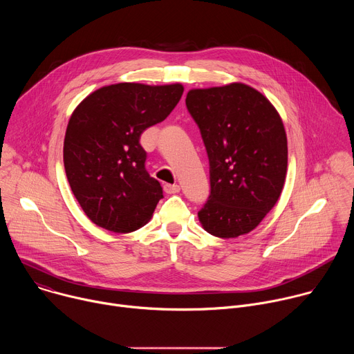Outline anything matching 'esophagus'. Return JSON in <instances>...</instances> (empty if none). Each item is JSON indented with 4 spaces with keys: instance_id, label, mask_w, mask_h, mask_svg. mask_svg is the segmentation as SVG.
Returning <instances> with one entry per match:
<instances>
[{
    "instance_id": "esophagus-1",
    "label": "esophagus",
    "mask_w": 354,
    "mask_h": 354,
    "mask_svg": "<svg viewBox=\"0 0 354 354\" xmlns=\"http://www.w3.org/2000/svg\"><path fill=\"white\" fill-rule=\"evenodd\" d=\"M164 190L167 193H169V194H175V193H179L180 186L179 185H169V183H167V185H164Z\"/></svg>"
}]
</instances>
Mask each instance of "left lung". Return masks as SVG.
<instances>
[{
	"mask_svg": "<svg viewBox=\"0 0 354 354\" xmlns=\"http://www.w3.org/2000/svg\"><path fill=\"white\" fill-rule=\"evenodd\" d=\"M186 106L203 137L212 192L197 216L205 231L236 238L274 207L287 174V136L270 100L242 82L193 88Z\"/></svg>",
	"mask_w": 354,
	"mask_h": 354,
	"instance_id": "left-lung-1",
	"label": "left lung"
}]
</instances>
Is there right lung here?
<instances>
[{
    "mask_svg": "<svg viewBox=\"0 0 354 354\" xmlns=\"http://www.w3.org/2000/svg\"><path fill=\"white\" fill-rule=\"evenodd\" d=\"M183 85L120 82L91 92L74 109L63 160L70 187L86 217L112 232L145 225L162 197L145 171L141 133L178 105Z\"/></svg>",
    "mask_w": 354,
    "mask_h": 354,
    "instance_id": "obj_1",
    "label": "right lung"
}]
</instances>
